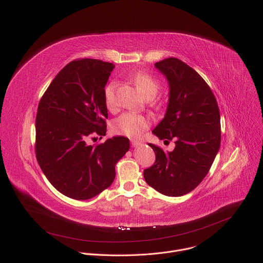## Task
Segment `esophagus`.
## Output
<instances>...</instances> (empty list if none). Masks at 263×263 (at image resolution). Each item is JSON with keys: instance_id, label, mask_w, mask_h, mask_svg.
<instances>
[{"instance_id": "1", "label": "esophagus", "mask_w": 263, "mask_h": 263, "mask_svg": "<svg viewBox=\"0 0 263 263\" xmlns=\"http://www.w3.org/2000/svg\"><path fill=\"white\" fill-rule=\"evenodd\" d=\"M141 144V141H139V140H135V139H132L131 140V145L133 146V147H136V146H138V145H140Z\"/></svg>"}]
</instances>
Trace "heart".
<instances>
[{
  "label": "heart",
  "instance_id": "obj_1",
  "mask_svg": "<svg viewBox=\"0 0 263 263\" xmlns=\"http://www.w3.org/2000/svg\"><path fill=\"white\" fill-rule=\"evenodd\" d=\"M130 79L137 89L147 99H153L160 88L158 81L151 74L144 71L136 72L130 77ZM116 91V82H109L105 86L104 101L107 108H112L115 106ZM149 124H151V121L145 116L135 114V112H125L112 122L111 129L116 134L134 138L138 137L143 131H145L149 127Z\"/></svg>",
  "mask_w": 263,
  "mask_h": 263
}]
</instances>
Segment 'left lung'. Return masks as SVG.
Masks as SVG:
<instances>
[{"label": "left lung", "mask_w": 263, "mask_h": 263, "mask_svg": "<svg viewBox=\"0 0 263 263\" xmlns=\"http://www.w3.org/2000/svg\"><path fill=\"white\" fill-rule=\"evenodd\" d=\"M170 85L164 119L153 130L160 139L175 140L172 152L148 143L155 163L143 171L145 182L168 197L194 191L208 174L220 145V116L209 85L190 65L170 57L155 63Z\"/></svg>", "instance_id": "1"}]
</instances>
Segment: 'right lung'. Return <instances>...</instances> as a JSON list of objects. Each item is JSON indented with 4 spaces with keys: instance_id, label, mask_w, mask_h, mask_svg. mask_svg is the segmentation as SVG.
<instances>
[{
    "instance_id": "obj_1",
    "label": "right lung",
    "mask_w": 263,
    "mask_h": 263,
    "mask_svg": "<svg viewBox=\"0 0 263 263\" xmlns=\"http://www.w3.org/2000/svg\"><path fill=\"white\" fill-rule=\"evenodd\" d=\"M115 65L98 59L66 64L42 97L35 121V154L55 189L74 200H88L116 178V164L128 152L127 137L106 135L107 107L104 88Z\"/></svg>"
}]
</instances>
